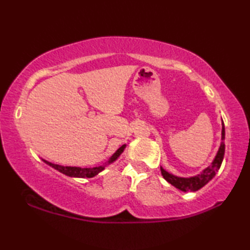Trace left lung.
<instances>
[{"label":"left lung","mask_w":250,"mask_h":250,"mask_svg":"<svg viewBox=\"0 0 250 250\" xmlns=\"http://www.w3.org/2000/svg\"><path fill=\"white\" fill-rule=\"evenodd\" d=\"M222 140L223 142L221 143V146H219L217 155L215 156L211 166L205 168L201 174L193 177H186L185 179V177H179V176L172 175L161 167V173H162L163 177L168 182V183L172 184L173 186H175L176 188H179L183 192L198 191V189L202 188L203 186L206 185L211 179H213L215 174H216V172H218L219 167L222 166L224 154H225V142H224V140H225V126H224V124H223V130H222Z\"/></svg>","instance_id":"obj_1"}]
</instances>
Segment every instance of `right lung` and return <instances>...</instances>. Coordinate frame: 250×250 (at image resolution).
Here are the masks:
<instances>
[{
	"label": "right lung",
	"mask_w": 250,
	"mask_h": 250,
	"mask_svg": "<svg viewBox=\"0 0 250 250\" xmlns=\"http://www.w3.org/2000/svg\"><path fill=\"white\" fill-rule=\"evenodd\" d=\"M125 147V145H124L122 146H120L119 149H118L115 153L112 154L111 158L109 160V163L113 162V161H116L118 159V156H119L122 152H124ZM46 164H48L52 167H54L55 170L59 171L62 174L65 175H68V176H73V177H94L95 175L98 174L99 172H101L104 168V166H100V167H91V168H83V167H62V166H58V164H54V163H50L48 161H45L43 160Z\"/></svg>",
	"instance_id": "right-lung-1"
}]
</instances>
